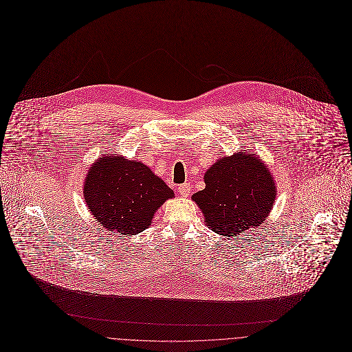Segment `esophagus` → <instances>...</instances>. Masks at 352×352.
Here are the masks:
<instances>
[{
	"label": "esophagus",
	"mask_w": 352,
	"mask_h": 352,
	"mask_svg": "<svg viewBox=\"0 0 352 352\" xmlns=\"http://www.w3.org/2000/svg\"><path fill=\"white\" fill-rule=\"evenodd\" d=\"M177 192H179L182 197H188L190 192H191V184H190V183H184V184L179 186Z\"/></svg>",
	"instance_id": "34e87169"
}]
</instances>
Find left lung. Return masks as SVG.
<instances>
[{"instance_id":"left-lung-1","label":"left lung","mask_w":352,"mask_h":352,"mask_svg":"<svg viewBox=\"0 0 352 352\" xmlns=\"http://www.w3.org/2000/svg\"><path fill=\"white\" fill-rule=\"evenodd\" d=\"M206 188L192 195L215 233L237 237L260 226L276 198L275 182L261 158L240 151L218 158L204 175Z\"/></svg>"}]
</instances>
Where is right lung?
<instances>
[{
    "instance_id": "add662e5",
    "label": "right lung",
    "mask_w": 352,
    "mask_h": 352,
    "mask_svg": "<svg viewBox=\"0 0 352 352\" xmlns=\"http://www.w3.org/2000/svg\"><path fill=\"white\" fill-rule=\"evenodd\" d=\"M173 197L149 166L122 155L98 158L84 184V199L101 226L129 236L149 228L157 208Z\"/></svg>"
}]
</instances>
